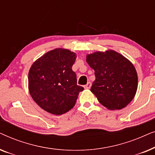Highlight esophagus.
<instances>
[{
    "label": "esophagus",
    "mask_w": 155,
    "mask_h": 155,
    "mask_svg": "<svg viewBox=\"0 0 155 155\" xmlns=\"http://www.w3.org/2000/svg\"><path fill=\"white\" fill-rule=\"evenodd\" d=\"M91 86H92V83H91L90 82H88L84 86V89H90L91 87Z\"/></svg>",
    "instance_id": "obj_1"
}]
</instances>
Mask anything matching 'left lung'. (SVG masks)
Instances as JSON below:
<instances>
[{"label":"left lung","instance_id":"obj_1","mask_svg":"<svg viewBox=\"0 0 155 155\" xmlns=\"http://www.w3.org/2000/svg\"><path fill=\"white\" fill-rule=\"evenodd\" d=\"M86 61L94 70L96 78L90 90L100 104L110 110L126 107L134 98L137 88L134 65L112 50L89 54Z\"/></svg>","mask_w":155,"mask_h":155}]
</instances>
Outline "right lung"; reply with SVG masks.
Returning <instances> with one entry per match:
<instances>
[{
  "instance_id": "add662e5",
  "label": "right lung",
  "mask_w": 155,
  "mask_h": 155,
  "mask_svg": "<svg viewBox=\"0 0 155 155\" xmlns=\"http://www.w3.org/2000/svg\"><path fill=\"white\" fill-rule=\"evenodd\" d=\"M76 55L68 49L50 51L33 63L29 72V90L46 111L61 115L71 110L84 88L77 84L72 70Z\"/></svg>"
}]
</instances>
